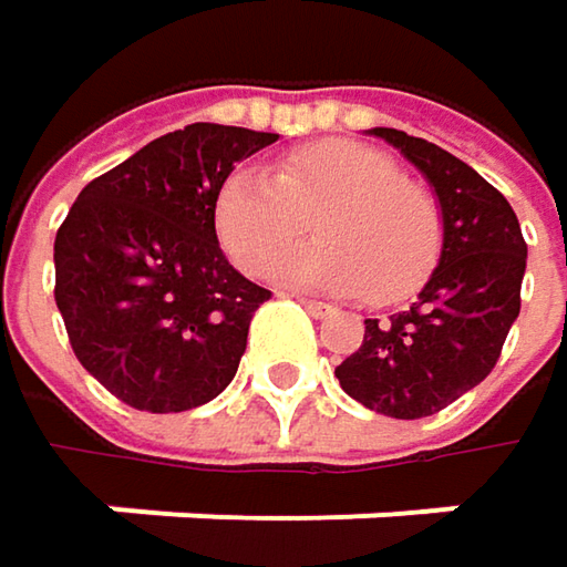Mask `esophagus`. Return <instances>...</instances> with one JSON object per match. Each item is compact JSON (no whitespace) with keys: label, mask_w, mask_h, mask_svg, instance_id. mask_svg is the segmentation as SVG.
Instances as JSON below:
<instances>
[{"label":"esophagus","mask_w":567,"mask_h":567,"mask_svg":"<svg viewBox=\"0 0 567 567\" xmlns=\"http://www.w3.org/2000/svg\"><path fill=\"white\" fill-rule=\"evenodd\" d=\"M295 301H298V305H305V311H308V315H315V318H328V315H334V308H331V305H324V301L301 298V295H295Z\"/></svg>","instance_id":"obj_1"}]
</instances>
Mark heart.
Listing matches in <instances>:
<instances>
[{
    "mask_svg": "<svg viewBox=\"0 0 567 567\" xmlns=\"http://www.w3.org/2000/svg\"><path fill=\"white\" fill-rule=\"evenodd\" d=\"M316 216L321 240L292 250L276 276L298 288L364 291L388 305L416 291L443 249L433 193L406 179L384 151L318 141L288 151L276 176L233 171L216 193V236L249 276H262Z\"/></svg>",
    "mask_w": 567,
    "mask_h": 567,
    "instance_id": "obj_1",
    "label": "heart"
}]
</instances>
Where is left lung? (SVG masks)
I'll return each mask as SVG.
<instances>
[{"label":"left lung","instance_id":"left-lung-1","mask_svg":"<svg viewBox=\"0 0 567 567\" xmlns=\"http://www.w3.org/2000/svg\"><path fill=\"white\" fill-rule=\"evenodd\" d=\"M378 137L423 173L443 209V252L416 301L368 318L361 348L334 368L344 394L394 420L433 416L496 368L522 308L525 239L509 199L443 147L394 127Z\"/></svg>","mask_w":567,"mask_h":567}]
</instances>
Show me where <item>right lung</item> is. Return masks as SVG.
<instances>
[{
  "label": "right lung",
  "instance_id": "add662e5",
  "mask_svg": "<svg viewBox=\"0 0 567 567\" xmlns=\"http://www.w3.org/2000/svg\"><path fill=\"white\" fill-rule=\"evenodd\" d=\"M226 124H189L91 179L55 236V305L81 368L117 400L179 413L236 378L269 288L239 276L216 239V193L276 144Z\"/></svg>",
  "mask_w": 567,
  "mask_h": 567
}]
</instances>
